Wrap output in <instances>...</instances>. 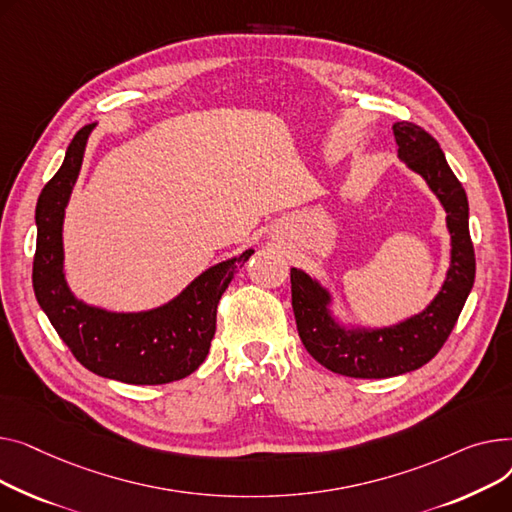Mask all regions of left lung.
Listing matches in <instances>:
<instances>
[{
    "instance_id": "left-lung-1",
    "label": "left lung",
    "mask_w": 512,
    "mask_h": 512,
    "mask_svg": "<svg viewBox=\"0 0 512 512\" xmlns=\"http://www.w3.org/2000/svg\"><path fill=\"white\" fill-rule=\"evenodd\" d=\"M393 134L399 159L426 179L446 210L450 266L424 312L382 328H345L330 312L333 297L328 289L304 270L291 268V306L299 339L318 364L351 378H390L428 364L455 328L475 281L467 194L440 144L411 122H397Z\"/></svg>"
}]
</instances>
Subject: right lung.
I'll use <instances>...</instances> for the list:
<instances>
[{
  "label": "right lung",
  "instance_id": "add662e5",
  "mask_svg": "<svg viewBox=\"0 0 512 512\" xmlns=\"http://www.w3.org/2000/svg\"><path fill=\"white\" fill-rule=\"evenodd\" d=\"M95 126L76 132L62 167L37 202V302L74 357L93 374L126 384L182 380L206 359L217 330L219 299L254 250L206 268L171 302L153 310L109 312L84 304L66 283L62 231L86 140Z\"/></svg>",
  "mask_w": 512,
  "mask_h": 512
}]
</instances>
